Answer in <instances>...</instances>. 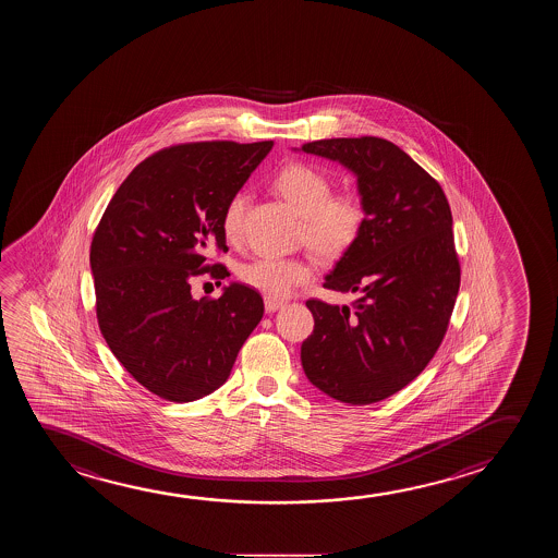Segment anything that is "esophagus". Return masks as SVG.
Instances as JSON below:
<instances>
[{
    "label": "esophagus",
    "instance_id": "1",
    "mask_svg": "<svg viewBox=\"0 0 558 558\" xmlns=\"http://www.w3.org/2000/svg\"><path fill=\"white\" fill-rule=\"evenodd\" d=\"M286 303L280 300H275V298H267L265 300V308H267V313H276L278 308H282Z\"/></svg>",
    "mask_w": 558,
    "mask_h": 558
}]
</instances>
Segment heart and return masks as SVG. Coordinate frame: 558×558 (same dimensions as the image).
<instances>
[{
  "label": "heart",
  "mask_w": 558,
  "mask_h": 558,
  "mask_svg": "<svg viewBox=\"0 0 558 558\" xmlns=\"http://www.w3.org/2000/svg\"><path fill=\"white\" fill-rule=\"evenodd\" d=\"M275 186L303 215L301 240L316 257L338 260L355 247L366 225V209L356 192L331 194V180L323 169L308 162H291L283 167ZM247 197L232 195L222 209V232L228 242L242 240ZM245 286L268 298H283L293 288L313 278V267L305 258L257 257L240 268Z\"/></svg>",
  "instance_id": "heart-1"
}]
</instances>
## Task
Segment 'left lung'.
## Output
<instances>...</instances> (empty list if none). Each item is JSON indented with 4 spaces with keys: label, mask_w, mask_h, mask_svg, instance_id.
Masks as SVG:
<instances>
[{
    "label": "left lung",
    "mask_w": 558,
    "mask_h": 558,
    "mask_svg": "<svg viewBox=\"0 0 558 558\" xmlns=\"http://www.w3.org/2000/svg\"><path fill=\"white\" fill-rule=\"evenodd\" d=\"M353 170L366 209L363 235L331 275L328 290L359 291L351 308L308 300L315 330L301 345L308 380L341 403H378L409 386L449 328L461 263L444 190L384 137L303 144Z\"/></svg>",
    "instance_id": "left-lung-1"
}]
</instances>
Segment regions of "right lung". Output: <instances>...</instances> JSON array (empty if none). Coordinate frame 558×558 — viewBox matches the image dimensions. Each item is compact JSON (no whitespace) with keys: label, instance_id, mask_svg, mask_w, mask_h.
Returning a JSON list of instances; mask_svg holds the SVG:
<instances>
[{"label":"right lung","instance_id":"add662e5","mask_svg":"<svg viewBox=\"0 0 558 558\" xmlns=\"http://www.w3.org/2000/svg\"><path fill=\"white\" fill-rule=\"evenodd\" d=\"M272 149L230 140L162 147L130 172L97 225L89 265L99 330L117 361L155 396L187 403L220 388L265 303L230 283L220 298H192V282L230 276L207 265L227 253L222 209Z\"/></svg>","mask_w":558,"mask_h":558}]
</instances>
